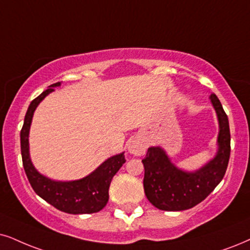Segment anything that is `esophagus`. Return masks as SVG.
Listing matches in <instances>:
<instances>
[{
	"label": "esophagus",
	"mask_w": 250,
	"mask_h": 250,
	"mask_svg": "<svg viewBox=\"0 0 250 250\" xmlns=\"http://www.w3.org/2000/svg\"><path fill=\"white\" fill-rule=\"evenodd\" d=\"M129 152L134 154V156H142V154L145 153V150H146V146H145L144 142L138 140V138H132V140L129 142Z\"/></svg>",
	"instance_id": "esophagus-1"
}]
</instances>
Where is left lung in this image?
<instances>
[{"instance_id":"obj_1","label":"left lung","mask_w":250,"mask_h":250,"mask_svg":"<svg viewBox=\"0 0 250 250\" xmlns=\"http://www.w3.org/2000/svg\"><path fill=\"white\" fill-rule=\"evenodd\" d=\"M219 121L217 156L194 173L183 172L169 162L160 147H150L144 165V191L147 200L159 210L182 211L194 208L209 196L225 175L230 154L229 118L214 93L210 96Z\"/></svg>"}]
</instances>
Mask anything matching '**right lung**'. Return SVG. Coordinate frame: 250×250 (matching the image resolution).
<instances>
[{
  "mask_svg": "<svg viewBox=\"0 0 250 250\" xmlns=\"http://www.w3.org/2000/svg\"><path fill=\"white\" fill-rule=\"evenodd\" d=\"M59 85H61L60 82L50 85L28 106L21 130V150L25 173L33 190L58 210L71 214L98 212L104 209L108 202V189L113 176L125 163L123 153L107 159L86 178L70 182L52 181L38 173L31 163L28 153V131L33 113L41 100Z\"/></svg>",
  "mask_w": 250,
  "mask_h": 250,
  "instance_id": "right-lung-1",
  "label": "right lung"
}]
</instances>
